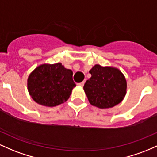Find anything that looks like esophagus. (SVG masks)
Returning <instances> with one entry per match:
<instances>
[{"label": "esophagus", "mask_w": 157, "mask_h": 157, "mask_svg": "<svg viewBox=\"0 0 157 157\" xmlns=\"http://www.w3.org/2000/svg\"><path fill=\"white\" fill-rule=\"evenodd\" d=\"M84 84V82H80V83H78V85L81 86V87H83Z\"/></svg>", "instance_id": "esophagus-1"}]
</instances>
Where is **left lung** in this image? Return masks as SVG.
Returning <instances> with one entry per match:
<instances>
[{
	"label": "left lung",
	"mask_w": 157,
	"mask_h": 157,
	"mask_svg": "<svg viewBox=\"0 0 157 157\" xmlns=\"http://www.w3.org/2000/svg\"><path fill=\"white\" fill-rule=\"evenodd\" d=\"M90 73L91 77L84 84V90L91 105L109 108L122 101L126 94L127 83L120 70L96 64Z\"/></svg>",
	"instance_id": "obj_1"
}]
</instances>
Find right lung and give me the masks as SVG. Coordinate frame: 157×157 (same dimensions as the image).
I'll return each instance as SVG.
<instances>
[{"mask_svg": "<svg viewBox=\"0 0 157 157\" xmlns=\"http://www.w3.org/2000/svg\"><path fill=\"white\" fill-rule=\"evenodd\" d=\"M28 90L31 97L39 105L53 107L67 101L75 87L73 71L61 63L42 64L28 78Z\"/></svg>", "mask_w": 157, "mask_h": 157, "instance_id": "add662e5", "label": "right lung"}]
</instances>
